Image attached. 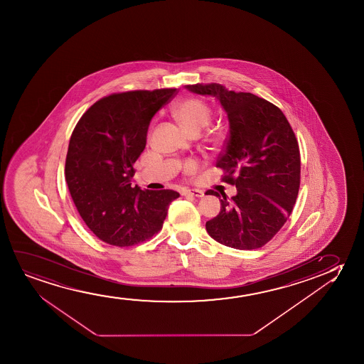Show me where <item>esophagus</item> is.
I'll use <instances>...</instances> for the list:
<instances>
[{
  "mask_svg": "<svg viewBox=\"0 0 364 364\" xmlns=\"http://www.w3.org/2000/svg\"><path fill=\"white\" fill-rule=\"evenodd\" d=\"M183 194L190 195V196H195V198H203L204 196V191L198 189L185 190Z\"/></svg>",
  "mask_w": 364,
  "mask_h": 364,
  "instance_id": "obj_1",
  "label": "esophagus"
}]
</instances>
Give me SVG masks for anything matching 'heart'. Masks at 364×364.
<instances>
[{
	"mask_svg": "<svg viewBox=\"0 0 364 364\" xmlns=\"http://www.w3.org/2000/svg\"><path fill=\"white\" fill-rule=\"evenodd\" d=\"M173 115L178 124L181 127V129L188 135H199L201 130L208 127L211 120V110L208 105L196 98H188L179 102L175 105ZM186 168L190 170L194 169V163L190 161L186 164Z\"/></svg>",
	"mask_w": 364,
	"mask_h": 364,
	"instance_id": "heart-1",
	"label": "heart"
}]
</instances>
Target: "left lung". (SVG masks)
Masks as SVG:
<instances>
[{
	"label": "left lung",
	"mask_w": 364,
	"mask_h": 364,
	"mask_svg": "<svg viewBox=\"0 0 364 364\" xmlns=\"http://www.w3.org/2000/svg\"><path fill=\"white\" fill-rule=\"evenodd\" d=\"M185 88L215 97L229 119V138L216 166L237 194L223 196L219 215L206 223V231L232 249H259L284 226L299 195L301 158L294 130L279 107L252 93H236L219 83ZM206 195L219 196L214 190Z\"/></svg>",
	"instance_id": "left-lung-1"
}]
</instances>
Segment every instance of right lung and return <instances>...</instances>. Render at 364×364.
Instances as JSON below:
<instances>
[{
    "mask_svg": "<svg viewBox=\"0 0 364 364\" xmlns=\"http://www.w3.org/2000/svg\"><path fill=\"white\" fill-rule=\"evenodd\" d=\"M176 92L105 97L82 115L70 135L65 169L70 196L85 225L107 244L124 247L150 239L163 228L170 203L179 198L174 190L132 186L150 120Z\"/></svg>",
    "mask_w": 364,
    "mask_h": 364,
    "instance_id": "add662e5",
    "label": "right lung"
}]
</instances>
